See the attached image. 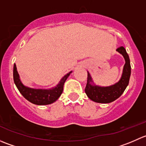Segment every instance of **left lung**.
I'll return each instance as SVG.
<instances>
[{"label": "left lung", "mask_w": 146, "mask_h": 146, "mask_svg": "<svg viewBox=\"0 0 146 146\" xmlns=\"http://www.w3.org/2000/svg\"><path fill=\"white\" fill-rule=\"evenodd\" d=\"M119 54H121L125 60L121 77L118 82L110 86H100L94 83L93 80L89 72H88V80L85 88L87 96L91 100L98 103L112 102L118 99L123 94L129 82L131 76V64L129 56L123 46L119 47L117 49Z\"/></svg>", "instance_id": "left-lung-1"}]
</instances>
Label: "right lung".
<instances>
[{
    "label": "right lung",
    "mask_w": 146,
    "mask_h": 146,
    "mask_svg": "<svg viewBox=\"0 0 146 146\" xmlns=\"http://www.w3.org/2000/svg\"><path fill=\"white\" fill-rule=\"evenodd\" d=\"M72 71L69 72L61 79L59 82L54 88L49 89H36L25 86L20 80L16 65L13 67V80L16 87L23 97L32 104L36 105H46L54 103L61 95L66 80Z\"/></svg>",
    "instance_id": "add662e5"
}]
</instances>
